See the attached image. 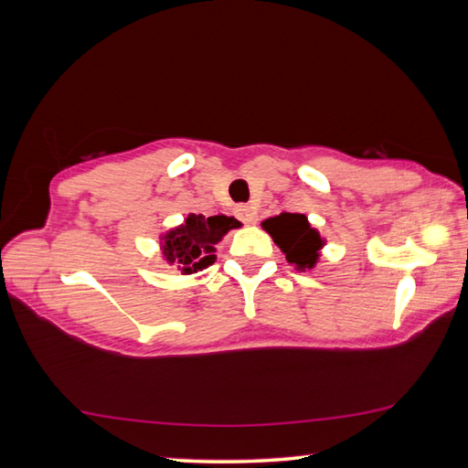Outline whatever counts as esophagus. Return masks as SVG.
I'll list each match as a JSON object with an SVG mask.
<instances>
[{"label":"esophagus","mask_w":468,"mask_h":468,"mask_svg":"<svg viewBox=\"0 0 468 468\" xmlns=\"http://www.w3.org/2000/svg\"><path fill=\"white\" fill-rule=\"evenodd\" d=\"M235 212H237V218L243 220L245 225H253V223H256V218H258L256 217L258 212H256V208H253V206H237Z\"/></svg>","instance_id":"34e87169"}]
</instances>
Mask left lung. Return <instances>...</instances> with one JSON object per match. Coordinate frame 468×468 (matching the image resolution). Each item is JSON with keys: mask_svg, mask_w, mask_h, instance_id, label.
Returning a JSON list of instances; mask_svg holds the SVG:
<instances>
[{"mask_svg": "<svg viewBox=\"0 0 468 468\" xmlns=\"http://www.w3.org/2000/svg\"><path fill=\"white\" fill-rule=\"evenodd\" d=\"M262 229L272 237L291 266L305 272L318 264L326 239L314 229L305 215L299 212H281L279 217L262 220Z\"/></svg>", "mask_w": 468, "mask_h": 468, "instance_id": "1", "label": "left lung"}]
</instances>
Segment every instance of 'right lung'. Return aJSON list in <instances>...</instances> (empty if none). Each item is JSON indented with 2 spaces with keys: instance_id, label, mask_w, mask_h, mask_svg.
I'll return each instance as SVG.
<instances>
[{
  "instance_id": "obj_1",
  "label": "right lung",
  "mask_w": 468,
  "mask_h": 468,
  "mask_svg": "<svg viewBox=\"0 0 468 468\" xmlns=\"http://www.w3.org/2000/svg\"><path fill=\"white\" fill-rule=\"evenodd\" d=\"M241 223L233 217L187 215L184 223L161 235V251L169 264L177 266L181 274L204 271L217 260L215 245Z\"/></svg>"
}]
</instances>
